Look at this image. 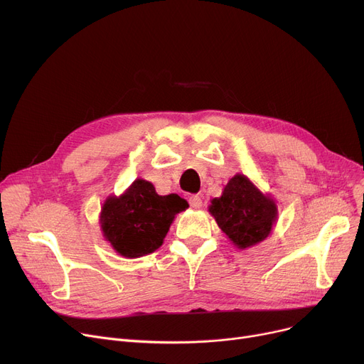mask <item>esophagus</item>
I'll use <instances>...</instances> for the list:
<instances>
[{"label":"esophagus","instance_id":"esophagus-1","mask_svg":"<svg viewBox=\"0 0 364 364\" xmlns=\"http://www.w3.org/2000/svg\"><path fill=\"white\" fill-rule=\"evenodd\" d=\"M188 203H190V206L195 208V209H200V208L203 206L202 198H200V196H198V195L190 196V199H188Z\"/></svg>","mask_w":364,"mask_h":364}]
</instances>
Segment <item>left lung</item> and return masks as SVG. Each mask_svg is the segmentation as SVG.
I'll use <instances>...</instances> for the list:
<instances>
[{"label": "left lung", "instance_id": "1", "mask_svg": "<svg viewBox=\"0 0 364 364\" xmlns=\"http://www.w3.org/2000/svg\"><path fill=\"white\" fill-rule=\"evenodd\" d=\"M209 213L218 227L240 250L269 237L277 220L276 202L243 174H236L211 200Z\"/></svg>", "mask_w": 364, "mask_h": 364}]
</instances>
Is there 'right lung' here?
Returning a JSON list of instances; mask_svg holds the SVG:
<instances>
[{
    "mask_svg": "<svg viewBox=\"0 0 364 364\" xmlns=\"http://www.w3.org/2000/svg\"><path fill=\"white\" fill-rule=\"evenodd\" d=\"M188 208L176 193L159 196L151 183L137 178L117 198L103 203L100 225L105 239L119 255L139 258L164 243L176 215Z\"/></svg>",
    "mask_w": 364,
    "mask_h": 364,
    "instance_id": "add662e5",
    "label": "right lung"
}]
</instances>
